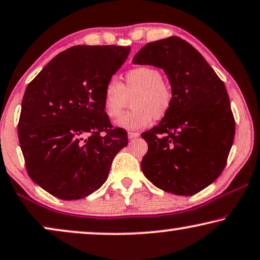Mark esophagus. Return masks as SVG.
<instances>
[{"label": "esophagus", "instance_id": "1", "mask_svg": "<svg viewBox=\"0 0 260 260\" xmlns=\"http://www.w3.org/2000/svg\"><path fill=\"white\" fill-rule=\"evenodd\" d=\"M139 135H140V133H138V132H129V133H128V139H131V140H133V139H137Z\"/></svg>", "mask_w": 260, "mask_h": 260}]
</instances>
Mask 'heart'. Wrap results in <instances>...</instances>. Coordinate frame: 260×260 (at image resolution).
I'll list each match as a JSON object with an SVG mask.
<instances>
[{"mask_svg": "<svg viewBox=\"0 0 260 260\" xmlns=\"http://www.w3.org/2000/svg\"><path fill=\"white\" fill-rule=\"evenodd\" d=\"M123 83L118 79L108 80L102 94V107L109 118H116L132 96L133 109L122 114L116 125L127 131L144 128L153 118L165 116L172 105V89L162 80V74L153 67H138L127 72Z\"/></svg>", "mask_w": 260, "mask_h": 260, "instance_id": "1", "label": "heart"}]
</instances>
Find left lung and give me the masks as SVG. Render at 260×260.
Returning <instances> with one entry per match:
<instances>
[{"label":"left lung","mask_w":260,"mask_h":260,"mask_svg":"<svg viewBox=\"0 0 260 260\" xmlns=\"http://www.w3.org/2000/svg\"><path fill=\"white\" fill-rule=\"evenodd\" d=\"M133 64L162 69L173 94L158 126L141 134L148 144L142 173L162 191L196 194L221 174L233 144L236 123L224 82L177 36L147 43Z\"/></svg>","instance_id":"8db88e82"}]
</instances>
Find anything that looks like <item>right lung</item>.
I'll list each match as a JSON object with an SVG mask.
<instances>
[{"label":"right lung","instance_id":"add662e5","mask_svg":"<svg viewBox=\"0 0 260 260\" xmlns=\"http://www.w3.org/2000/svg\"><path fill=\"white\" fill-rule=\"evenodd\" d=\"M129 47L75 46L53 58L25 88L19 140L31 180L63 200L88 197L107 180L128 144L102 107L108 80Z\"/></svg>","mask_w":260,"mask_h":260}]
</instances>
